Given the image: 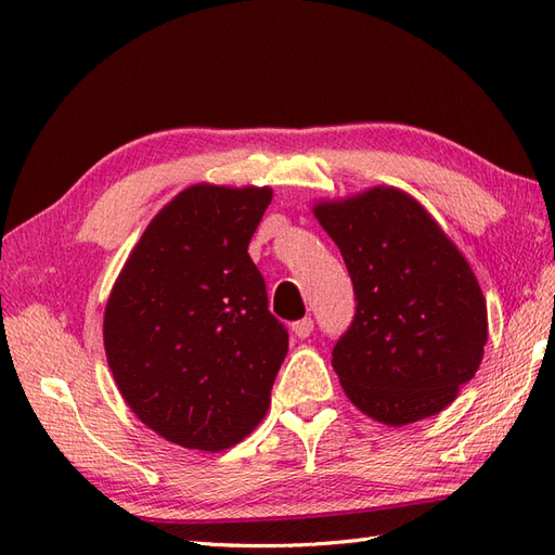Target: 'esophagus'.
Listing matches in <instances>:
<instances>
[{
    "label": "esophagus",
    "mask_w": 555,
    "mask_h": 555,
    "mask_svg": "<svg viewBox=\"0 0 555 555\" xmlns=\"http://www.w3.org/2000/svg\"><path fill=\"white\" fill-rule=\"evenodd\" d=\"M312 328H314V322L310 317H304V319H298V322H294L292 324V331H294V335L296 338H300V340H306V338H310V333H312Z\"/></svg>",
    "instance_id": "esophagus-1"
}]
</instances>
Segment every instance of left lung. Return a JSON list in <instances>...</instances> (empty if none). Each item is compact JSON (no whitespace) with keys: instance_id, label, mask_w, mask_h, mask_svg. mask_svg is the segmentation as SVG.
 <instances>
[{"instance_id":"obj_1","label":"left lung","mask_w":555,"mask_h":555,"mask_svg":"<svg viewBox=\"0 0 555 555\" xmlns=\"http://www.w3.org/2000/svg\"><path fill=\"white\" fill-rule=\"evenodd\" d=\"M312 210L354 284V322L331 361L347 398L396 428L442 412L475 377L489 338L473 268L426 208L396 188L319 201Z\"/></svg>"}]
</instances>
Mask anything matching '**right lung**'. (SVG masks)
<instances>
[{
	"label": "right lung",
	"mask_w": 555,
	"mask_h": 555,
	"mask_svg": "<svg viewBox=\"0 0 555 555\" xmlns=\"http://www.w3.org/2000/svg\"><path fill=\"white\" fill-rule=\"evenodd\" d=\"M271 188L192 184L147 224L104 314L131 412L184 449L222 451L259 426L289 335L247 255Z\"/></svg>",
	"instance_id": "1"
}]
</instances>
